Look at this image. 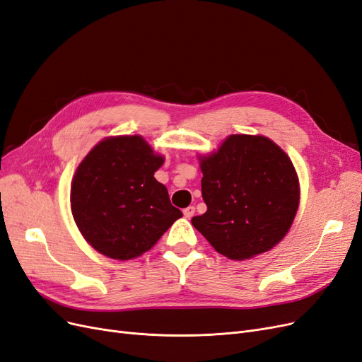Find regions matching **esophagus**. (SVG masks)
<instances>
[{
    "instance_id": "1",
    "label": "esophagus",
    "mask_w": 362,
    "mask_h": 362,
    "mask_svg": "<svg viewBox=\"0 0 362 362\" xmlns=\"http://www.w3.org/2000/svg\"><path fill=\"white\" fill-rule=\"evenodd\" d=\"M184 216L187 217V218H190V217H193V214H194V206L193 205H190V206H187V208H184Z\"/></svg>"
}]
</instances>
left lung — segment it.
<instances>
[{"label": "left lung", "instance_id": "left-lung-1", "mask_svg": "<svg viewBox=\"0 0 362 362\" xmlns=\"http://www.w3.org/2000/svg\"><path fill=\"white\" fill-rule=\"evenodd\" d=\"M206 211L193 226L229 259H247L286 237L299 206V180L288 156L264 136L233 134L199 157Z\"/></svg>", "mask_w": 362, "mask_h": 362}]
</instances>
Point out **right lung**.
Here are the masks:
<instances>
[{
  "label": "right lung",
  "instance_id": "right-lung-1",
  "mask_svg": "<svg viewBox=\"0 0 362 362\" xmlns=\"http://www.w3.org/2000/svg\"><path fill=\"white\" fill-rule=\"evenodd\" d=\"M163 161L141 136L107 137L84 157L72 180L71 210L95 250L137 258L182 217L154 178Z\"/></svg>",
  "mask_w": 362,
  "mask_h": 362
}]
</instances>
